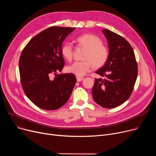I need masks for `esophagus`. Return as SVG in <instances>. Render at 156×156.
<instances>
[{"label":"esophagus","mask_w":156,"mask_h":156,"mask_svg":"<svg viewBox=\"0 0 156 156\" xmlns=\"http://www.w3.org/2000/svg\"><path fill=\"white\" fill-rule=\"evenodd\" d=\"M83 79H84L83 77L76 76V80H77V81H78V82H80V81H81L82 80H83Z\"/></svg>","instance_id":"34e87169"}]
</instances>
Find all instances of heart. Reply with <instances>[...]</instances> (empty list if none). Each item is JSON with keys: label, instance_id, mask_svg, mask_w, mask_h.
Masks as SVG:
<instances>
[{"label": "heart", "instance_id": "heart-1", "mask_svg": "<svg viewBox=\"0 0 156 156\" xmlns=\"http://www.w3.org/2000/svg\"><path fill=\"white\" fill-rule=\"evenodd\" d=\"M78 44L86 48L83 59L84 61L73 62L67 67L68 72L78 76L85 75L90 71L94 66L95 68L102 67L109 57V49L102 44V40L93 34H83L76 38ZM64 58L71 61L73 55V47L71 42L64 43L61 48Z\"/></svg>", "mask_w": 156, "mask_h": 156}]
</instances>
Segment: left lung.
Masks as SVG:
<instances>
[{
	"mask_svg": "<svg viewBox=\"0 0 156 156\" xmlns=\"http://www.w3.org/2000/svg\"><path fill=\"white\" fill-rule=\"evenodd\" d=\"M102 32L109 54L107 62L96 71L105 78L95 79L92 94L97 104L111 109L129 99L137 78L138 66L133 49L125 38L107 29Z\"/></svg>",
	"mask_w": 156,
	"mask_h": 156,
	"instance_id": "1",
	"label": "left lung"
}]
</instances>
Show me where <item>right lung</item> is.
Wrapping results in <instances>:
<instances>
[{"instance_id":"add662e5","label":"right lung","mask_w":156,"mask_h":156,"mask_svg":"<svg viewBox=\"0 0 156 156\" xmlns=\"http://www.w3.org/2000/svg\"><path fill=\"white\" fill-rule=\"evenodd\" d=\"M75 28L52 27L41 31L23 48L19 60L21 83L24 94L40 109L61 108L68 101L76 78L72 73L61 72L64 60L61 52L63 41Z\"/></svg>"}]
</instances>
